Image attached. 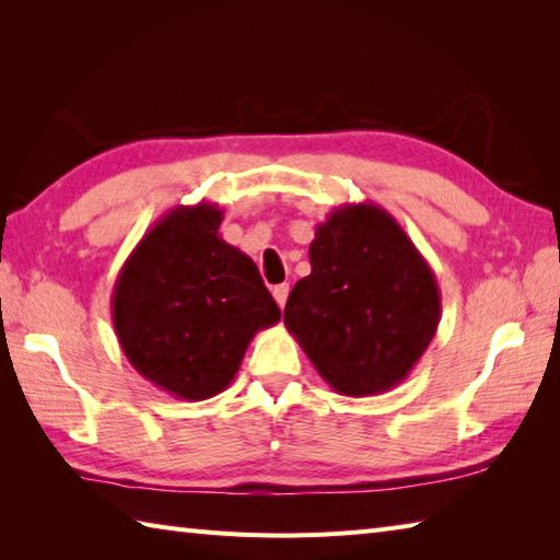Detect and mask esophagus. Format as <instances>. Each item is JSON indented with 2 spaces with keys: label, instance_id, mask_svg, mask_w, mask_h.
<instances>
[{
  "label": "esophagus",
  "instance_id": "34e87169",
  "mask_svg": "<svg viewBox=\"0 0 560 560\" xmlns=\"http://www.w3.org/2000/svg\"><path fill=\"white\" fill-rule=\"evenodd\" d=\"M289 283H279V287H273V301H277L279 303V307H283V305H287V299H289Z\"/></svg>",
  "mask_w": 560,
  "mask_h": 560
}]
</instances>
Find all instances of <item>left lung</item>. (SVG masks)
Instances as JSON below:
<instances>
[{"label":"left lung","mask_w":560,"mask_h":560,"mask_svg":"<svg viewBox=\"0 0 560 560\" xmlns=\"http://www.w3.org/2000/svg\"><path fill=\"white\" fill-rule=\"evenodd\" d=\"M307 253L313 271L293 287L283 325L319 377L347 397L399 385L438 331L431 265L373 201L331 211Z\"/></svg>","instance_id":"obj_1"}]
</instances>
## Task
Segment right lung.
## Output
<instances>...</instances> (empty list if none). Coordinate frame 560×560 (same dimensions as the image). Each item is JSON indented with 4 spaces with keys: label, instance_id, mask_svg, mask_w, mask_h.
Returning a JSON list of instances; mask_svg holds the SVG:
<instances>
[{
    "label": "right lung",
    "instance_id": "1",
    "mask_svg": "<svg viewBox=\"0 0 560 560\" xmlns=\"http://www.w3.org/2000/svg\"><path fill=\"white\" fill-rule=\"evenodd\" d=\"M221 221L209 201L173 207L137 243L113 289L127 361L185 401L229 387L253 337L281 319L255 261L219 235Z\"/></svg>",
    "mask_w": 560,
    "mask_h": 560
}]
</instances>
